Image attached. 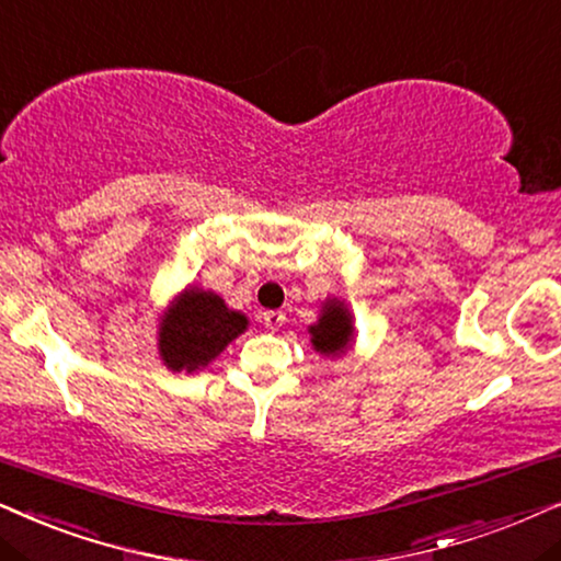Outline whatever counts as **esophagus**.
Returning <instances> with one entry per match:
<instances>
[{"label": "esophagus", "mask_w": 561, "mask_h": 561, "mask_svg": "<svg viewBox=\"0 0 561 561\" xmlns=\"http://www.w3.org/2000/svg\"><path fill=\"white\" fill-rule=\"evenodd\" d=\"M261 320H264V325L268 328V331H276V328H282V323H285V312H282V310H264V312H261Z\"/></svg>", "instance_id": "obj_1"}]
</instances>
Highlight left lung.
<instances>
[{"instance_id": "obj_1", "label": "left lung", "mask_w": 561, "mask_h": 561, "mask_svg": "<svg viewBox=\"0 0 561 561\" xmlns=\"http://www.w3.org/2000/svg\"><path fill=\"white\" fill-rule=\"evenodd\" d=\"M312 351L325 358H339L348 354L356 343V325L354 312L348 310L346 300L341 297H325L320 302L318 320L308 325Z\"/></svg>"}]
</instances>
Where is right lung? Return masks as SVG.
<instances>
[{
  "instance_id": "add662e5",
  "label": "right lung",
  "mask_w": 561,
  "mask_h": 561,
  "mask_svg": "<svg viewBox=\"0 0 561 561\" xmlns=\"http://www.w3.org/2000/svg\"><path fill=\"white\" fill-rule=\"evenodd\" d=\"M249 331V318L228 308L213 289L184 287L156 323V346L169 371H203L213 364L230 341Z\"/></svg>"
}]
</instances>
